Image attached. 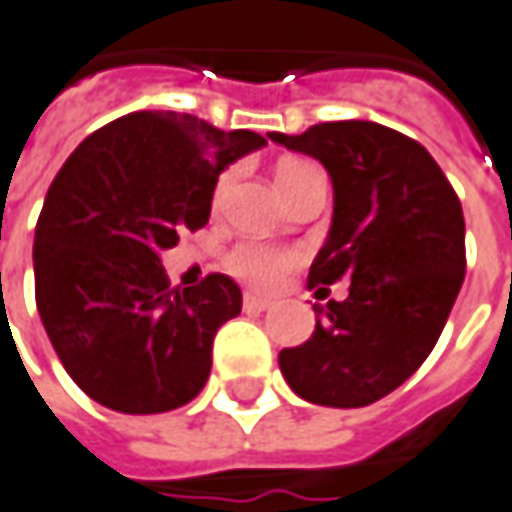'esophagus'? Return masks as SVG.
I'll list each match as a JSON object with an SVG mask.
<instances>
[{"mask_svg": "<svg viewBox=\"0 0 512 512\" xmlns=\"http://www.w3.org/2000/svg\"><path fill=\"white\" fill-rule=\"evenodd\" d=\"M242 307L248 312H264L273 307V301L270 298H262V296H253V293H248V296L242 298Z\"/></svg>", "mask_w": 512, "mask_h": 512, "instance_id": "34e87169", "label": "esophagus"}]
</instances>
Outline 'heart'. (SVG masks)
<instances>
[{"label": "heart", "instance_id": "obj_1", "mask_svg": "<svg viewBox=\"0 0 512 512\" xmlns=\"http://www.w3.org/2000/svg\"><path fill=\"white\" fill-rule=\"evenodd\" d=\"M307 168H312V163H307V160H284V163H279V168H276V185H279L281 194L296 183L298 174H304ZM228 185H231V174H222V177L216 180L214 197H211L214 208L216 205H222ZM296 264V250L267 248V245H256V242L236 245V248L225 256V267H228L231 276H236L239 281H245L250 287H262V290L279 287L281 279H284Z\"/></svg>", "mask_w": 512, "mask_h": 512}]
</instances>
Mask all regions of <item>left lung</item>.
Returning <instances> with one entry per match:
<instances>
[{
    "instance_id": "1",
    "label": "left lung",
    "mask_w": 512,
    "mask_h": 512,
    "mask_svg": "<svg viewBox=\"0 0 512 512\" xmlns=\"http://www.w3.org/2000/svg\"><path fill=\"white\" fill-rule=\"evenodd\" d=\"M270 140L321 160L335 211L310 287L349 281L310 341L281 349L290 389L315 406L360 408L403 386L440 338L465 279V216L437 160L372 120L315 123Z\"/></svg>"
}]
</instances>
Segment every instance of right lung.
<instances>
[{"label": "right lung", "instance_id": "obj_1", "mask_svg": "<svg viewBox=\"0 0 512 512\" xmlns=\"http://www.w3.org/2000/svg\"><path fill=\"white\" fill-rule=\"evenodd\" d=\"M264 143L143 109L92 132L61 166L36 222V307L95 403L160 414L202 392L216 329L239 315L242 290L222 273L171 287L160 250L208 222L222 168Z\"/></svg>", "mask_w": 512, "mask_h": 512}]
</instances>
